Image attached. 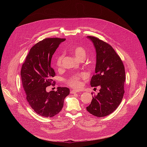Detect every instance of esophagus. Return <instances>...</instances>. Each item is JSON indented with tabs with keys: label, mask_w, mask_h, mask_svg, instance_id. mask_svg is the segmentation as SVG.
Returning <instances> with one entry per match:
<instances>
[{
	"label": "esophagus",
	"mask_w": 147,
	"mask_h": 147,
	"mask_svg": "<svg viewBox=\"0 0 147 147\" xmlns=\"http://www.w3.org/2000/svg\"><path fill=\"white\" fill-rule=\"evenodd\" d=\"M77 92H78V91H77V90H72L70 91V94H76V93H77Z\"/></svg>",
	"instance_id": "obj_1"
}]
</instances>
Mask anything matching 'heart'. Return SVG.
I'll return each mask as SVG.
<instances>
[{"label": "heart", "instance_id": "heart-1", "mask_svg": "<svg viewBox=\"0 0 147 147\" xmlns=\"http://www.w3.org/2000/svg\"><path fill=\"white\" fill-rule=\"evenodd\" d=\"M69 51L73 53L75 57L79 60L84 59L86 57L87 52L84 48L80 45H72L69 48ZM62 58V55H59L56 59V66L59 67L61 65ZM84 76V74H77L72 75L66 80V82L69 86L73 88H78L81 86V79L83 78Z\"/></svg>", "mask_w": 147, "mask_h": 147}]
</instances>
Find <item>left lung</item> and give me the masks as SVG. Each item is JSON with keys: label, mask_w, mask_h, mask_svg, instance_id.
Listing matches in <instances>:
<instances>
[{"label": "left lung", "mask_w": 147, "mask_h": 147, "mask_svg": "<svg viewBox=\"0 0 147 147\" xmlns=\"http://www.w3.org/2000/svg\"><path fill=\"white\" fill-rule=\"evenodd\" d=\"M87 38L92 42L96 53L95 74L90 84L92 87L100 86V89L96 95L92 96L87 110L95 116L104 117L114 112L122 100L125 79L124 67L109 44L95 36Z\"/></svg>", "instance_id": "8db88e82"}]
</instances>
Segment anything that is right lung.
Wrapping results in <instances>:
<instances>
[{
  "mask_svg": "<svg viewBox=\"0 0 147 147\" xmlns=\"http://www.w3.org/2000/svg\"><path fill=\"white\" fill-rule=\"evenodd\" d=\"M65 38H45L30 49L21 70L26 99L32 109L44 117L58 114L63 107L65 98L69 95L67 87H57L56 91L47 92L48 86L55 85L52 79L55 72L51 66L52 55Z\"/></svg>",
  "mask_w": 147,
  "mask_h": 147,
  "instance_id": "add662e5",
  "label": "right lung"
}]
</instances>
